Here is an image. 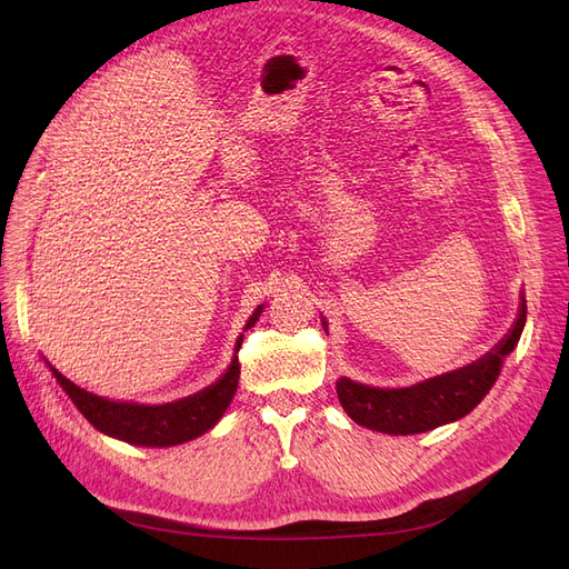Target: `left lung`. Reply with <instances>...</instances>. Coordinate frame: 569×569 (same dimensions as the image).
<instances>
[{"label": "left lung", "instance_id": "1", "mask_svg": "<svg viewBox=\"0 0 569 569\" xmlns=\"http://www.w3.org/2000/svg\"><path fill=\"white\" fill-rule=\"evenodd\" d=\"M527 320V303L522 299L520 318L510 335L472 366L446 372L408 389H375L339 377L337 396L347 416L375 432L385 435H420L427 429L453 422L485 399L501 372L503 358L518 347ZM325 325V320H322ZM327 327V325H325Z\"/></svg>", "mask_w": 569, "mask_h": 569}]
</instances>
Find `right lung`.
Wrapping results in <instances>:
<instances>
[{
  "label": "right lung",
  "mask_w": 569,
  "mask_h": 569,
  "mask_svg": "<svg viewBox=\"0 0 569 569\" xmlns=\"http://www.w3.org/2000/svg\"><path fill=\"white\" fill-rule=\"evenodd\" d=\"M263 306H258L253 316L249 318L247 327H251L258 316H261ZM242 339H237V353L242 347ZM232 358L228 372L220 377L216 385L203 389L189 399L166 403V406H137V403H116L109 399H101L90 391L76 387L71 380L49 366L51 375L57 377L61 389L68 393V399L76 403V408L88 418L94 429L120 441L137 443V446H176L189 439H197L199 435L209 432V429L222 418V412L230 406L232 396L239 385V358Z\"/></svg>",
  "instance_id": "1"
}]
</instances>
